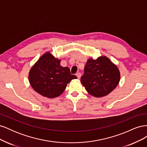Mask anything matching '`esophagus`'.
I'll list each match as a JSON object with an SVG mask.
<instances>
[{"instance_id":"34e87169","label":"esophagus","mask_w":147,"mask_h":147,"mask_svg":"<svg viewBox=\"0 0 147 147\" xmlns=\"http://www.w3.org/2000/svg\"><path fill=\"white\" fill-rule=\"evenodd\" d=\"M76 75H77V78H78V79H80L81 78V76H82V74H80V73H77V74H76Z\"/></svg>"}]
</instances>
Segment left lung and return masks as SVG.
<instances>
[{
	"instance_id": "left-lung-1",
	"label": "left lung",
	"mask_w": 147,
	"mask_h": 147,
	"mask_svg": "<svg viewBox=\"0 0 147 147\" xmlns=\"http://www.w3.org/2000/svg\"><path fill=\"white\" fill-rule=\"evenodd\" d=\"M84 72L81 83L89 94L96 97L109 94L120 80L118 67L105 56H100L97 59L89 58Z\"/></svg>"
}]
</instances>
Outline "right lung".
I'll list each match as a JSON object with an SVG mask.
<instances>
[{
	"instance_id": "add662e5",
	"label": "right lung",
	"mask_w": 147,
	"mask_h": 147,
	"mask_svg": "<svg viewBox=\"0 0 147 147\" xmlns=\"http://www.w3.org/2000/svg\"><path fill=\"white\" fill-rule=\"evenodd\" d=\"M60 63L61 59L50 51L40 57L29 72V83L35 91L43 97L55 98L63 94L72 80L77 78L71 75L68 67H64Z\"/></svg>"
}]
</instances>
